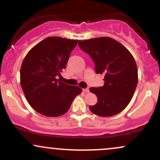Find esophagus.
<instances>
[{
	"instance_id": "34e87169",
	"label": "esophagus",
	"mask_w": 160,
	"mask_h": 160,
	"mask_svg": "<svg viewBox=\"0 0 160 160\" xmlns=\"http://www.w3.org/2000/svg\"><path fill=\"white\" fill-rule=\"evenodd\" d=\"M82 91H83L84 92H89V89H88V88H86V89H82Z\"/></svg>"
}]
</instances>
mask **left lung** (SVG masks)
Instances as JSON below:
<instances>
[{
    "mask_svg": "<svg viewBox=\"0 0 160 160\" xmlns=\"http://www.w3.org/2000/svg\"><path fill=\"white\" fill-rule=\"evenodd\" d=\"M79 47L95 63L96 74H104V84L91 87L98 103L89 107L95 114L112 117L129 104L138 84V68L133 56L123 45L108 37L79 40Z\"/></svg>",
    "mask_w": 160,
    "mask_h": 160,
    "instance_id": "obj_1",
    "label": "left lung"
}]
</instances>
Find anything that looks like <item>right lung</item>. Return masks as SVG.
Instances as JSON below:
<instances>
[{"label":"right lung","instance_id":"right-lung-1","mask_svg":"<svg viewBox=\"0 0 160 160\" xmlns=\"http://www.w3.org/2000/svg\"><path fill=\"white\" fill-rule=\"evenodd\" d=\"M78 40L46 38L28 52L20 69V83L28 102L38 113L58 117L69 110L81 88L57 79Z\"/></svg>","mask_w":160,"mask_h":160}]
</instances>
